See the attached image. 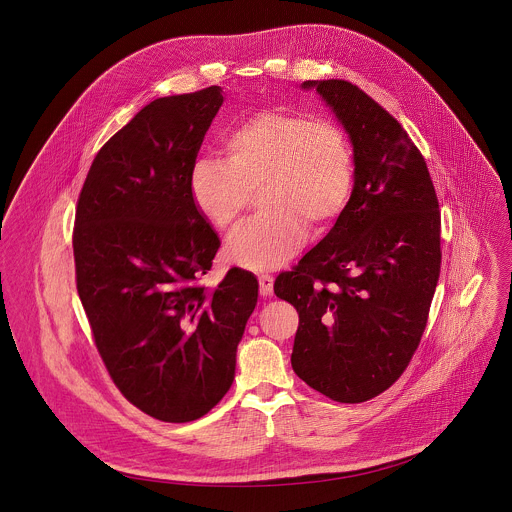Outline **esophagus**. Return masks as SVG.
Instances as JSON below:
<instances>
[{
    "label": "esophagus",
    "instance_id": "34e87169",
    "mask_svg": "<svg viewBox=\"0 0 512 512\" xmlns=\"http://www.w3.org/2000/svg\"><path fill=\"white\" fill-rule=\"evenodd\" d=\"M258 284H260L262 295H272V292H274V278L270 274H260Z\"/></svg>",
    "mask_w": 512,
    "mask_h": 512
}]
</instances>
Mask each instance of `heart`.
I'll list each match as a JSON object with an SVG mask.
<instances>
[{
	"mask_svg": "<svg viewBox=\"0 0 512 512\" xmlns=\"http://www.w3.org/2000/svg\"><path fill=\"white\" fill-rule=\"evenodd\" d=\"M226 159L199 157L189 175L197 211L220 232H232L258 191V219L226 246L248 270L284 264L313 234L327 232L353 189V151L341 126L286 108L260 110L224 136Z\"/></svg>",
	"mask_w": 512,
	"mask_h": 512,
	"instance_id": "b5f03b06",
	"label": "heart"
}]
</instances>
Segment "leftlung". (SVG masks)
Wrapping results in <instances>:
<instances>
[{
    "instance_id": "1",
    "label": "left lung",
    "mask_w": 512,
    "mask_h": 512,
    "mask_svg": "<svg viewBox=\"0 0 512 512\" xmlns=\"http://www.w3.org/2000/svg\"><path fill=\"white\" fill-rule=\"evenodd\" d=\"M349 134L351 199L274 292L299 313L295 374L335 402L359 404L406 370L428 323L441 264L438 197L406 130L347 80H305Z\"/></svg>"
}]
</instances>
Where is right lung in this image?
<instances>
[{"instance_id":"obj_1","label":"right lung","mask_w":512,"mask_h":512,"mask_svg":"<svg viewBox=\"0 0 512 512\" xmlns=\"http://www.w3.org/2000/svg\"><path fill=\"white\" fill-rule=\"evenodd\" d=\"M222 100L209 86L149 102L98 151L76 207V290L96 349L120 392L161 422L219 404L258 301L240 268L213 290L199 284L220 240L189 175Z\"/></svg>"}]
</instances>
